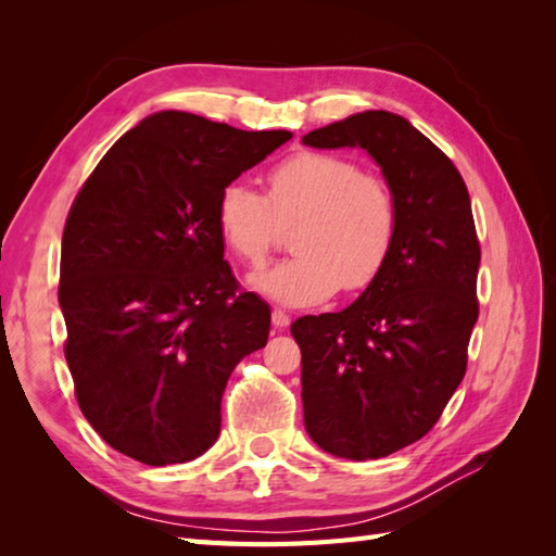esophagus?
<instances>
[{
    "label": "esophagus",
    "mask_w": 556,
    "mask_h": 556,
    "mask_svg": "<svg viewBox=\"0 0 556 556\" xmlns=\"http://www.w3.org/2000/svg\"><path fill=\"white\" fill-rule=\"evenodd\" d=\"M289 323H291V317H289V313H287V311H281V308H275V311H271V325H275L277 329H285V327H289Z\"/></svg>",
    "instance_id": "1"
}]
</instances>
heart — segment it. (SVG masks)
<instances>
[{"instance_id":"obj_1","label":"heart","mask_w":556,"mask_h":556,"mask_svg":"<svg viewBox=\"0 0 556 556\" xmlns=\"http://www.w3.org/2000/svg\"><path fill=\"white\" fill-rule=\"evenodd\" d=\"M267 198L243 181L222 188L217 227L231 253L248 267H263L296 218V253L253 279L267 296L289 305L320 303L341 287H370L394 251L399 200L387 179L363 172L337 152L301 150L279 160L265 176Z\"/></svg>"}]
</instances>
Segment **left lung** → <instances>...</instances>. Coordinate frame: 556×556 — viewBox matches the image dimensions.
Listing matches in <instances>:
<instances>
[{
	"mask_svg": "<svg viewBox=\"0 0 556 556\" xmlns=\"http://www.w3.org/2000/svg\"><path fill=\"white\" fill-rule=\"evenodd\" d=\"M303 143L368 150L399 200L394 251L372 285L341 313L291 325L313 442L382 458L428 434L466 375L480 311L470 195L454 162L392 112L353 114Z\"/></svg>",
	"mask_w": 556,
	"mask_h": 556,
	"instance_id": "obj_1",
	"label": "left lung"
}]
</instances>
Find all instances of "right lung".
<instances>
[{"label":"right lung","instance_id":"1","mask_svg":"<svg viewBox=\"0 0 556 556\" xmlns=\"http://www.w3.org/2000/svg\"><path fill=\"white\" fill-rule=\"evenodd\" d=\"M291 136L160 112L80 186L59 265L64 356L83 416L119 454L169 466L215 444L224 387L271 317L224 260L217 200Z\"/></svg>","mask_w":556,"mask_h":556}]
</instances>
